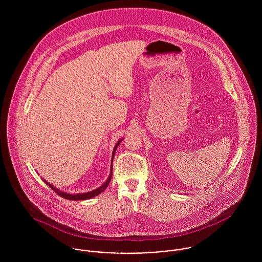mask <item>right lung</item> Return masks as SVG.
<instances>
[{"label":"right lung","instance_id":"obj_1","mask_svg":"<svg viewBox=\"0 0 262 262\" xmlns=\"http://www.w3.org/2000/svg\"><path fill=\"white\" fill-rule=\"evenodd\" d=\"M123 139H121V140H119L118 142H117V144L115 145V147H114V150H113L112 153V162H111V171H110V176H109V178H108V180L106 181V183H104L102 186L100 187H98V188H96V189H94V190H92V191H88V192H84V193H68V192H64V191H61L60 189H58V188H56V187H53L51 184H49L48 182H46V181H44V183H46V185L48 186V187H50V188H52V190H54L58 195H60L61 198H63V199H67V200H74V201H80V200H89V199H92V198H94V196H96V195H98V194H100L101 192H103L107 187L109 186V184H110V182H111V179H112V165H113V159H114V154H115V152H116V149H117V147H118V145L120 144V142L122 141Z\"/></svg>","mask_w":262,"mask_h":262}]
</instances>
